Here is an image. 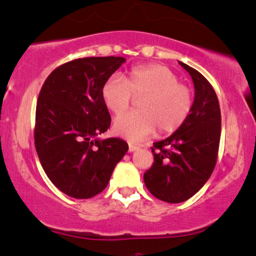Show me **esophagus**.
<instances>
[{
	"label": "esophagus",
	"mask_w": 256,
	"mask_h": 256,
	"mask_svg": "<svg viewBox=\"0 0 256 256\" xmlns=\"http://www.w3.org/2000/svg\"><path fill=\"white\" fill-rule=\"evenodd\" d=\"M138 149H140V146L136 144H128V152H134Z\"/></svg>",
	"instance_id": "34e87169"
}]
</instances>
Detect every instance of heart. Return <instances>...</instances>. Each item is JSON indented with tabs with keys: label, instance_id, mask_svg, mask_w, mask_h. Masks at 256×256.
I'll use <instances>...</instances> for the list:
<instances>
[{
	"label": "heart",
	"instance_id": "obj_1",
	"mask_svg": "<svg viewBox=\"0 0 256 256\" xmlns=\"http://www.w3.org/2000/svg\"><path fill=\"white\" fill-rule=\"evenodd\" d=\"M140 110L125 113L114 120L116 134L131 142L143 140L158 128L160 134L176 131L188 118L193 95L178 75L161 64L134 66L124 78L112 76L101 89L104 106L114 114L130 107L134 96L140 98Z\"/></svg>",
	"mask_w": 256,
	"mask_h": 256
}]
</instances>
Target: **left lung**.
<instances>
[{
	"instance_id": "8db88e82",
	"label": "left lung",
	"mask_w": 256,
	"mask_h": 256,
	"mask_svg": "<svg viewBox=\"0 0 256 256\" xmlns=\"http://www.w3.org/2000/svg\"><path fill=\"white\" fill-rule=\"evenodd\" d=\"M194 84L188 118L173 134L154 143V164L144 184L154 196L178 204L190 199L211 176L220 140V110L217 95L204 76L178 62Z\"/></svg>"
}]
</instances>
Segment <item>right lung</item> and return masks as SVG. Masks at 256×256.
<instances>
[{
    "mask_svg": "<svg viewBox=\"0 0 256 256\" xmlns=\"http://www.w3.org/2000/svg\"><path fill=\"white\" fill-rule=\"evenodd\" d=\"M124 57L80 58L54 69L42 84L36 112L34 142L40 163L64 194L88 199L106 188L128 146L100 140L110 125L101 89Z\"/></svg>",
    "mask_w": 256,
    "mask_h": 256,
    "instance_id": "obj_1",
    "label": "right lung"
}]
</instances>
